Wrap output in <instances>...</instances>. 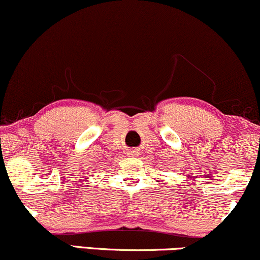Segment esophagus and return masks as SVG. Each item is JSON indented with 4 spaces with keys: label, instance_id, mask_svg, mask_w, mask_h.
<instances>
[{
    "label": "esophagus",
    "instance_id": "obj_1",
    "mask_svg": "<svg viewBox=\"0 0 260 260\" xmlns=\"http://www.w3.org/2000/svg\"><path fill=\"white\" fill-rule=\"evenodd\" d=\"M127 154H129L130 157H137V155L140 154V152H139V149H133V151H130Z\"/></svg>",
    "mask_w": 260,
    "mask_h": 260
}]
</instances>
